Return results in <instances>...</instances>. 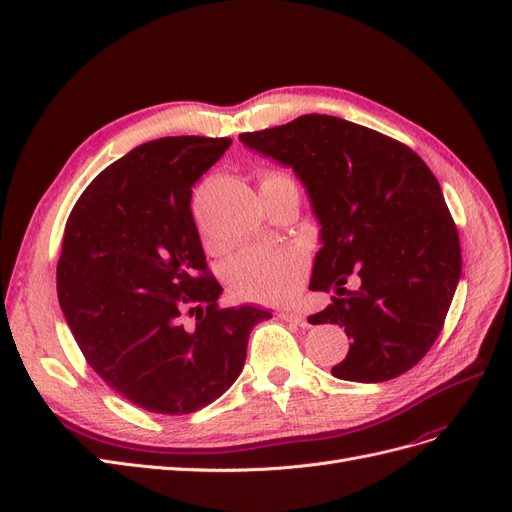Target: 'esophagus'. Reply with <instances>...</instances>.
I'll return each instance as SVG.
<instances>
[{
	"label": "esophagus",
	"mask_w": 512,
	"mask_h": 512,
	"mask_svg": "<svg viewBox=\"0 0 512 512\" xmlns=\"http://www.w3.org/2000/svg\"><path fill=\"white\" fill-rule=\"evenodd\" d=\"M280 318L286 322H292V324H299V327H307V318L299 312H282Z\"/></svg>",
	"instance_id": "34e87169"
}]
</instances>
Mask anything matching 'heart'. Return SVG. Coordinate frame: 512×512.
Returning a JSON list of instances; mask_svg holds the SVG:
<instances>
[{"label": "heart", "mask_w": 512, "mask_h": 512, "mask_svg": "<svg viewBox=\"0 0 512 512\" xmlns=\"http://www.w3.org/2000/svg\"><path fill=\"white\" fill-rule=\"evenodd\" d=\"M271 185L297 183L280 170H267L260 177V190ZM305 280V262L297 252L247 247L228 262L226 282L239 297L256 303H286L297 294Z\"/></svg>", "instance_id": "1"}]
</instances>
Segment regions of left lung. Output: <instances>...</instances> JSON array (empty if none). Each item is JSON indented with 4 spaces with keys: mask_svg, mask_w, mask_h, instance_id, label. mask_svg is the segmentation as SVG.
Wrapping results in <instances>:
<instances>
[{
    "mask_svg": "<svg viewBox=\"0 0 512 512\" xmlns=\"http://www.w3.org/2000/svg\"><path fill=\"white\" fill-rule=\"evenodd\" d=\"M239 138L292 166L312 198L322 250L309 288L337 297L307 322L339 324L352 339L331 374H406L438 339L461 277L457 226L429 166L395 138L331 115Z\"/></svg>",
    "mask_w": 512,
    "mask_h": 512,
    "instance_id": "1",
    "label": "left lung"
}]
</instances>
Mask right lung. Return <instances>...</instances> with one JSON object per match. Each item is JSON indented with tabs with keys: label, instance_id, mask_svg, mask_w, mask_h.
Returning <instances> with one entry per match:
<instances>
[{
	"label": "right lung",
	"instance_id": "obj_1",
	"mask_svg": "<svg viewBox=\"0 0 512 512\" xmlns=\"http://www.w3.org/2000/svg\"><path fill=\"white\" fill-rule=\"evenodd\" d=\"M230 138L166 136L106 166L76 200L57 297L85 361L156 414H190L241 374L247 337L271 314L218 305L192 215V185Z\"/></svg>",
	"mask_w": 512,
	"mask_h": 512
}]
</instances>
